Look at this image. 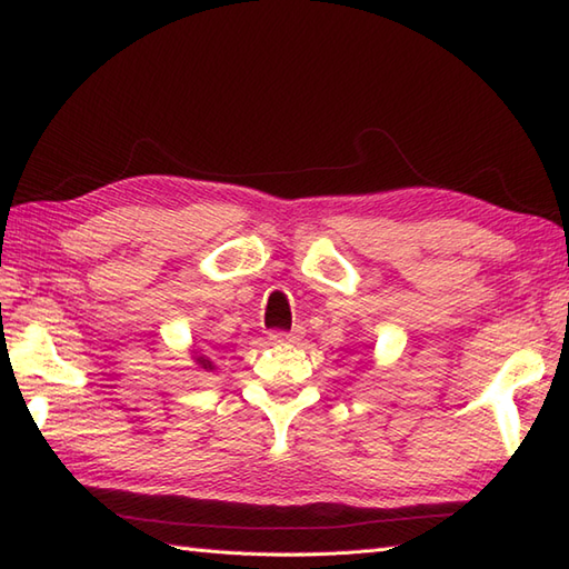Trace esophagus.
<instances>
[{
	"mask_svg": "<svg viewBox=\"0 0 569 569\" xmlns=\"http://www.w3.org/2000/svg\"><path fill=\"white\" fill-rule=\"evenodd\" d=\"M300 337H303V330H300V328H296L293 332H271L269 335V342L271 345H288V342H298L300 340Z\"/></svg>",
	"mask_w": 569,
	"mask_h": 569,
	"instance_id": "esophagus-1",
	"label": "esophagus"
}]
</instances>
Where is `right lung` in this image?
<instances>
[{
	"mask_svg": "<svg viewBox=\"0 0 569 569\" xmlns=\"http://www.w3.org/2000/svg\"><path fill=\"white\" fill-rule=\"evenodd\" d=\"M190 355H192V361H196V369H198V371H214V369H217L212 357L202 355V352H196V349H192Z\"/></svg>",
	"mask_w": 569,
	"mask_h": 569,
	"instance_id": "right-lung-1",
	"label": "right lung"
}]
</instances>
